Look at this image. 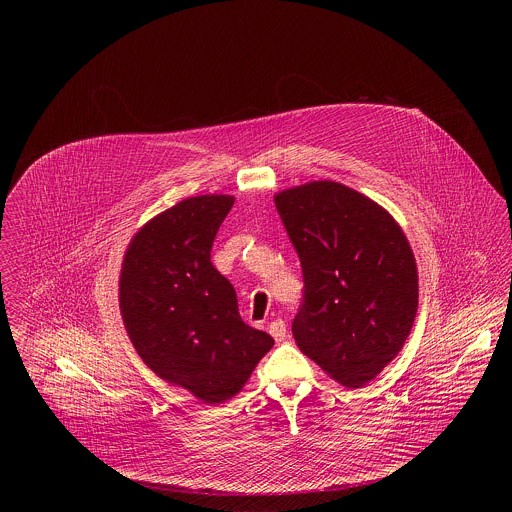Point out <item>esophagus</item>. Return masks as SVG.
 I'll list each match as a JSON object with an SVG mask.
<instances>
[{
  "mask_svg": "<svg viewBox=\"0 0 512 512\" xmlns=\"http://www.w3.org/2000/svg\"><path fill=\"white\" fill-rule=\"evenodd\" d=\"M268 329H270V335H272L278 343H282V341L288 337V329H286V323H284L282 319H274V321L268 325Z\"/></svg>",
  "mask_w": 512,
  "mask_h": 512,
  "instance_id": "esophagus-1",
  "label": "esophagus"
}]
</instances>
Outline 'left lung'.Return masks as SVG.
Masks as SVG:
<instances>
[{"label": "left lung", "mask_w": 512, "mask_h": 512, "mask_svg": "<svg viewBox=\"0 0 512 512\" xmlns=\"http://www.w3.org/2000/svg\"><path fill=\"white\" fill-rule=\"evenodd\" d=\"M274 201L303 270L295 343L331 378L361 388L412 331L418 268L410 242L386 209L335 181L286 189Z\"/></svg>", "instance_id": "8db88e82"}]
</instances>
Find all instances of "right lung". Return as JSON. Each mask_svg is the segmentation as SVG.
Returning <instances> with one entry per match:
<instances>
[{
	"label": "right lung",
	"mask_w": 512,
	"mask_h": 512,
	"mask_svg": "<svg viewBox=\"0 0 512 512\" xmlns=\"http://www.w3.org/2000/svg\"><path fill=\"white\" fill-rule=\"evenodd\" d=\"M234 205L199 195L146 222L120 274V311L138 355L157 376L205 404L236 396L274 339L246 325L232 284L211 262Z\"/></svg>",
	"instance_id": "1"
}]
</instances>
